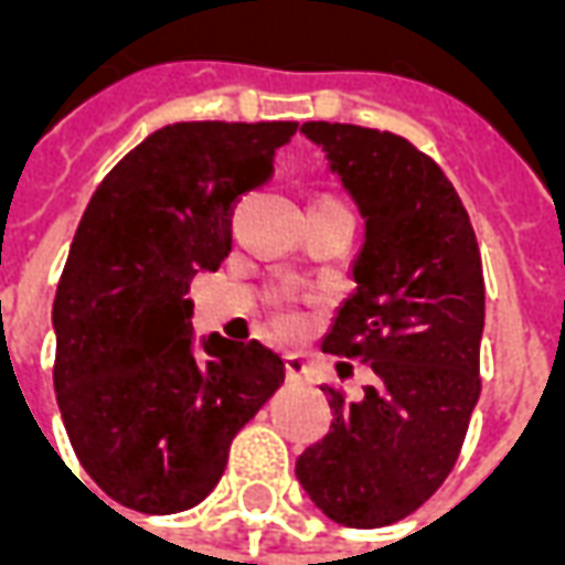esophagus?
Masks as SVG:
<instances>
[{
	"instance_id": "obj_1",
	"label": "esophagus",
	"mask_w": 565,
	"mask_h": 565,
	"mask_svg": "<svg viewBox=\"0 0 565 565\" xmlns=\"http://www.w3.org/2000/svg\"><path fill=\"white\" fill-rule=\"evenodd\" d=\"M284 366H287V379L290 381H308L311 372H308V363L299 354L284 356Z\"/></svg>"
}]
</instances>
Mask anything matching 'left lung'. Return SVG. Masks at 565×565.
Here are the masks:
<instances>
[{
  "mask_svg": "<svg viewBox=\"0 0 565 565\" xmlns=\"http://www.w3.org/2000/svg\"><path fill=\"white\" fill-rule=\"evenodd\" d=\"M302 132L366 221L356 287L323 351L369 363L375 384L356 403L323 387L330 433L296 460V478L330 521L375 530L420 509L460 457L481 393V254L454 184L412 141L327 120Z\"/></svg>",
  "mask_w": 565,
  "mask_h": 565,
  "instance_id": "1",
  "label": "left lung"
}]
</instances>
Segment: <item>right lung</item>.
Listing matches in <instances>:
<instances>
[{
	"label": "right lung",
	"instance_id": "obj_1",
	"mask_svg": "<svg viewBox=\"0 0 565 565\" xmlns=\"http://www.w3.org/2000/svg\"><path fill=\"white\" fill-rule=\"evenodd\" d=\"M296 129H157L105 174L81 217L56 284L54 391L84 472L124 509L199 505L235 433L284 384V360L266 344L211 332L196 351L186 294L230 254L235 202L269 181Z\"/></svg>",
	"mask_w": 565,
	"mask_h": 565
}]
</instances>
